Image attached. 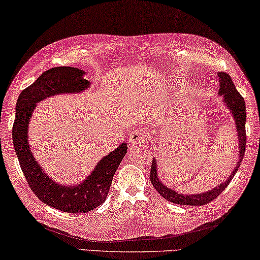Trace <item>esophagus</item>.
Here are the masks:
<instances>
[{
    "label": "esophagus",
    "mask_w": 260,
    "mask_h": 260,
    "mask_svg": "<svg viewBox=\"0 0 260 260\" xmlns=\"http://www.w3.org/2000/svg\"><path fill=\"white\" fill-rule=\"evenodd\" d=\"M147 140V135L145 131L136 129L134 131H131L129 135V143L130 145L136 146L139 145V144H145Z\"/></svg>",
    "instance_id": "1"
}]
</instances>
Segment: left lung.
Listing matches in <instances>:
<instances>
[{
  "instance_id": "left-lung-1",
  "label": "left lung",
  "mask_w": 260,
  "mask_h": 260,
  "mask_svg": "<svg viewBox=\"0 0 260 260\" xmlns=\"http://www.w3.org/2000/svg\"><path fill=\"white\" fill-rule=\"evenodd\" d=\"M218 77L220 79V88H219V95H223V104L229 109V112L233 114L234 118H235V125L237 130V139L238 145H240V150H238V160L236 164V167L226 181L221 183L220 185L213 188L207 192L204 193H196V194H184L180 193L175 190L169 189L167 185H165L162 182L159 180L158 176V167H156V160L153 159L151 165V174H150V181L154 186L155 190L162 196L168 202H172L174 204H178V205H191V206H202L205 204L211 203L213 199H215L222 192V191L227 188L229 183L233 180L234 175H235L238 167L243 159L245 147H246V134H245V120H246V109H245V102L243 96H242L238 91L236 90L235 85H234L231 76L226 72H219Z\"/></svg>"
}]
</instances>
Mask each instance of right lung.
<instances>
[{"instance_id": "add662e5", "label": "right lung", "mask_w": 260, "mask_h": 260, "mask_svg": "<svg viewBox=\"0 0 260 260\" xmlns=\"http://www.w3.org/2000/svg\"><path fill=\"white\" fill-rule=\"evenodd\" d=\"M78 68L57 67L45 71L19 94L12 126V142L20 168L29 188L42 203L68 213H86L106 201L118 165L124 158L127 145L122 143L102 158L86 180L77 185H61L52 180L34 159L28 145V123L37 104L61 93L86 90L90 82Z\"/></svg>"}]
</instances>
